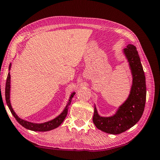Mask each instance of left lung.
Returning a JSON list of instances; mask_svg holds the SVG:
<instances>
[{"instance_id":"1","label":"left lung","mask_w":160,"mask_h":160,"mask_svg":"<svg viewBox=\"0 0 160 160\" xmlns=\"http://www.w3.org/2000/svg\"><path fill=\"white\" fill-rule=\"evenodd\" d=\"M123 52L127 59L131 74L132 86L128 98L110 117H101L95 106L93 122L98 129L105 133L119 134L133 127L143 113L146 100V84L143 69L138 52L133 45L128 44Z\"/></svg>"}]
</instances>
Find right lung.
Instances as JSON below:
<instances>
[{
    "label": "right lung",
    "instance_id": "add662e5",
    "mask_svg": "<svg viewBox=\"0 0 160 160\" xmlns=\"http://www.w3.org/2000/svg\"><path fill=\"white\" fill-rule=\"evenodd\" d=\"M11 68V64H10L9 66V71ZM75 92H73V93L70 95L69 99L68 100V102L66 105V107L64 108L63 111L60 114L55 117V119L52 120H50L48 122H44V123H40V124H38V123H33L26 121V120H24L17 115V114L15 112V111L13 110L12 108V105H11L10 103V72H8L7 80H6V84H5V100H6V103L9 108L11 113L12 114L14 117L16 119L17 121L18 122L19 124H21L22 127H24L27 129H29L31 131H48L50 130L54 129V128H58L59 126H60L62 123L63 122L64 119H65L67 117V112H68V108L69 105L71 104L72 99V98L74 97L75 95Z\"/></svg>",
    "mask_w": 160,
    "mask_h": 160
}]
</instances>
